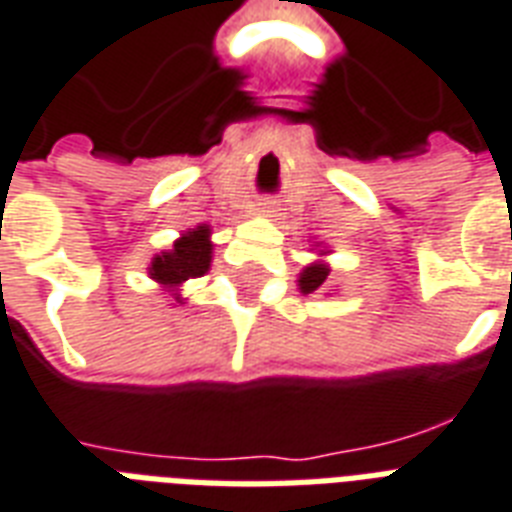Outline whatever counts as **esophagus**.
Here are the masks:
<instances>
[{
	"label": "esophagus",
	"instance_id": "obj_1",
	"mask_svg": "<svg viewBox=\"0 0 512 512\" xmlns=\"http://www.w3.org/2000/svg\"><path fill=\"white\" fill-rule=\"evenodd\" d=\"M263 212H271V206H268V204H265V206H263Z\"/></svg>",
	"mask_w": 512,
	"mask_h": 512
}]
</instances>
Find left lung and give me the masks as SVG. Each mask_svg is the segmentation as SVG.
I'll list each match as a JSON object with an SVG mask.
<instances>
[{
	"label": "left lung",
	"mask_w": 512,
	"mask_h": 512,
	"mask_svg": "<svg viewBox=\"0 0 512 512\" xmlns=\"http://www.w3.org/2000/svg\"><path fill=\"white\" fill-rule=\"evenodd\" d=\"M319 255H325V252H319ZM330 276V268H327L322 260L319 263H311L303 268V273H300V279H298V287L303 295H308V292H317L322 290V284H325V279Z\"/></svg>",
	"instance_id": "8db88e82"
}]
</instances>
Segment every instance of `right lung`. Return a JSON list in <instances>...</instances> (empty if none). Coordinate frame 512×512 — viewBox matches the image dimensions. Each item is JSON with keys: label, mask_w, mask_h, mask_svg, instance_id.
<instances>
[{"label": "right lung", "mask_w": 512, "mask_h": 512, "mask_svg": "<svg viewBox=\"0 0 512 512\" xmlns=\"http://www.w3.org/2000/svg\"><path fill=\"white\" fill-rule=\"evenodd\" d=\"M212 230L209 225H198V228L182 233L169 252L152 257L150 263V279L163 284L169 292H177L187 279H198L209 271L212 265Z\"/></svg>", "instance_id": "1"}]
</instances>
